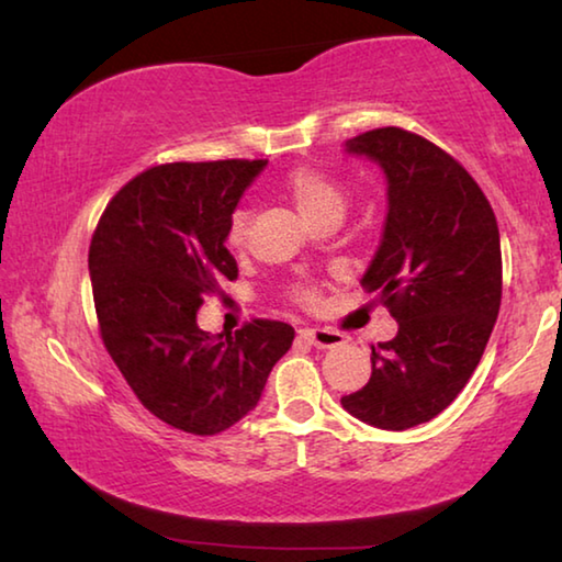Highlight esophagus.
I'll use <instances>...</instances> for the list:
<instances>
[{
  "mask_svg": "<svg viewBox=\"0 0 562 562\" xmlns=\"http://www.w3.org/2000/svg\"><path fill=\"white\" fill-rule=\"evenodd\" d=\"M300 339H304V341H307V345L317 347V349H331V347L345 345V335H339V331L329 329V327H310V329H302V331H300Z\"/></svg>",
  "mask_w": 562,
  "mask_h": 562,
  "instance_id": "1",
  "label": "esophagus"
}]
</instances>
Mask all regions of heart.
<instances>
[{"label": "heart", "instance_id": "heart-1", "mask_svg": "<svg viewBox=\"0 0 562 562\" xmlns=\"http://www.w3.org/2000/svg\"><path fill=\"white\" fill-rule=\"evenodd\" d=\"M280 193L297 207L300 215L310 225H315L331 215H345L347 211V190L337 178H331L317 166H294L280 178ZM250 225V213L245 207H237L227 225V245L240 250Z\"/></svg>", "mask_w": 562, "mask_h": 562}]
</instances>
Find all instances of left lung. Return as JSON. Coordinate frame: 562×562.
Masks as SVG:
<instances>
[{
	"label": "left lung",
	"instance_id": "8db88e82",
	"mask_svg": "<svg viewBox=\"0 0 562 562\" xmlns=\"http://www.w3.org/2000/svg\"><path fill=\"white\" fill-rule=\"evenodd\" d=\"M345 150L386 178V221L361 278L398 322L372 347V376L341 406L369 426L431 422L479 367L501 307V235L479 183L416 133L376 128Z\"/></svg>",
	"mask_w": 562,
	"mask_h": 562
}]
</instances>
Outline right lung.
<instances>
[{
    "instance_id": "1",
    "label": "right lung",
    "mask_w": 562,
    "mask_h": 562,
    "mask_svg": "<svg viewBox=\"0 0 562 562\" xmlns=\"http://www.w3.org/2000/svg\"><path fill=\"white\" fill-rule=\"evenodd\" d=\"M268 160L148 168L103 211L89 274L103 345L150 414L213 436L258 406L292 347L284 322L255 319L233 337L203 331V294L237 278L227 225Z\"/></svg>"
}]
</instances>
